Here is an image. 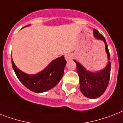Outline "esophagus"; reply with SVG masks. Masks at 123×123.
<instances>
[{
  "label": "esophagus",
  "mask_w": 123,
  "mask_h": 123,
  "mask_svg": "<svg viewBox=\"0 0 123 123\" xmlns=\"http://www.w3.org/2000/svg\"><path fill=\"white\" fill-rule=\"evenodd\" d=\"M64 57L65 59L66 60V61H70L72 59V57L70 54H66L65 55Z\"/></svg>",
  "instance_id": "obj_1"
}]
</instances>
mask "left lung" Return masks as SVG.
I'll return each mask as SVG.
<instances>
[{
	"instance_id": "1",
	"label": "left lung",
	"mask_w": 123,
	"mask_h": 123,
	"mask_svg": "<svg viewBox=\"0 0 123 123\" xmlns=\"http://www.w3.org/2000/svg\"><path fill=\"white\" fill-rule=\"evenodd\" d=\"M95 37L103 40L105 45L108 59L110 60V54L105 39L96 29L93 30ZM76 69L80 78V89L85 96L90 98H97L103 94L108 86L111 75V62L109 61L105 68L99 73H93L88 71L77 61Z\"/></svg>"
}]
</instances>
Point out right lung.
Listing matches in <instances>:
<instances>
[{"instance_id": "add662e5", "label": "right lung", "mask_w": 123, "mask_h": 123, "mask_svg": "<svg viewBox=\"0 0 123 123\" xmlns=\"http://www.w3.org/2000/svg\"><path fill=\"white\" fill-rule=\"evenodd\" d=\"M11 61L13 69L20 81L27 88L36 93L43 92L54 87L62 78L66 64L62 55L52 61L42 71L37 74L28 75L17 68L12 60Z\"/></svg>"}]
</instances>
